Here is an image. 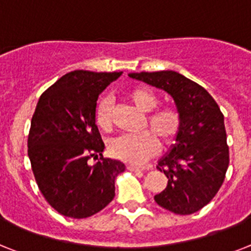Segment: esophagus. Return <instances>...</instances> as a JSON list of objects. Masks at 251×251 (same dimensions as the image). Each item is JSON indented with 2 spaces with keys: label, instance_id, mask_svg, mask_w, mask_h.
<instances>
[{
  "label": "esophagus",
  "instance_id": "1",
  "mask_svg": "<svg viewBox=\"0 0 251 251\" xmlns=\"http://www.w3.org/2000/svg\"><path fill=\"white\" fill-rule=\"evenodd\" d=\"M127 168H129L130 171H147V170H149V167H138V166H134V165H130L127 166Z\"/></svg>",
  "mask_w": 251,
  "mask_h": 251
}]
</instances>
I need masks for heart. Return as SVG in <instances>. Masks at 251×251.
Wrapping results in <instances>:
<instances>
[{
	"label": "heart",
	"instance_id": "heart-1",
	"mask_svg": "<svg viewBox=\"0 0 251 251\" xmlns=\"http://www.w3.org/2000/svg\"><path fill=\"white\" fill-rule=\"evenodd\" d=\"M127 98L142 112L148 113L144 122L145 127L151 131H144L136 135H121L111 140L108 151L111 155L120 161L129 163H143L157 151L158 140L163 145L171 144L181 130V115L175 107H157V94L148 88L138 86L127 93ZM96 122L103 131H109L112 127V107L109 98L104 97L100 100L96 109Z\"/></svg>",
	"mask_w": 251,
	"mask_h": 251
}]
</instances>
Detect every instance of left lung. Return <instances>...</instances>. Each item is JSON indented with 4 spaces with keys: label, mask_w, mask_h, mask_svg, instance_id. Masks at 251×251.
<instances>
[{
    "label": "left lung",
    "mask_w": 251,
    "mask_h": 251,
    "mask_svg": "<svg viewBox=\"0 0 251 251\" xmlns=\"http://www.w3.org/2000/svg\"><path fill=\"white\" fill-rule=\"evenodd\" d=\"M129 76L167 92L181 115L176 143L158 161L167 187L154 201L176 214H193L209 203L222 186L229 154L225 119L203 86L172 70L131 73Z\"/></svg>",
    "instance_id": "obj_1"
}]
</instances>
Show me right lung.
I'll return each instance as SVG.
<instances>
[{
  "mask_svg": "<svg viewBox=\"0 0 251 251\" xmlns=\"http://www.w3.org/2000/svg\"><path fill=\"white\" fill-rule=\"evenodd\" d=\"M120 73L75 70L41 96L31 119L28 155L38 187L60 214L86 218L115 198V181L125 165L103 158L96 125L98 96ZM90 157H100L96 165Z\"/></svg>",
  "mask_w": 251,
  "mask_h": 251,
  "instance_id": "right-lung-1",
  "label": "right lung"
}]
</instances>
